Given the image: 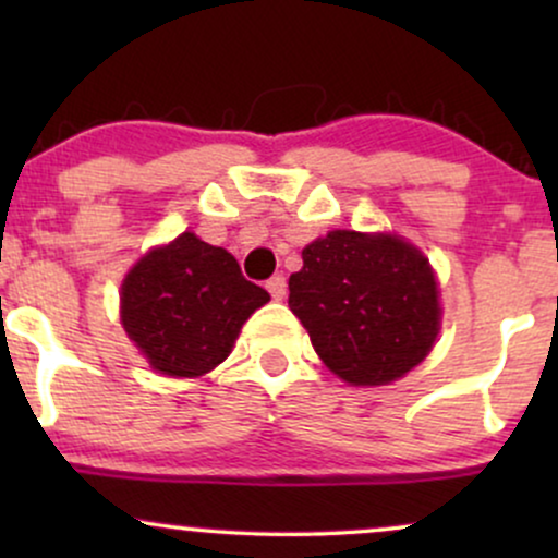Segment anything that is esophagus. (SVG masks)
Here are the masks:
<instances>
[{"instance_id":"esophagus-1","label":"esophagus","mask_w":558,"mask_h":558,"mask_svg":"<svg viewBox=\"0 0 558 558\" xmlns=\"http://www.w3.org/2000/svg\"><path fill=\"white\" fill-rule=\"evenodd\" d=\"M267 291H270V296L275 299V301H280L286 296V291H288V286H286V278L283 275H272L270 280H267Z\"/></svg>"}]
</instances>
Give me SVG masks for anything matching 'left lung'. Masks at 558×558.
<instances>
[{
    "label": "left lung",
    "mask_w": 558,
    "mask_h": 558,
    "mask_svg": "<svg viewBox=\"0 0 558 558\" xmlns=\"http://www.w3.org/2000/svg\"><path fill=\"white\" fill-rule=\"evenodd\" d=\"M288 306L312 345L351 386H386L430 354L440 325L438 283L399 235L332 230L301 252Z\"/></svg>",
    "instance_id": "8db88e82"
}]
</instances>
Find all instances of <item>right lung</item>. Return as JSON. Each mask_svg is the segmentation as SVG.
<instances>
[{"instance_id":"1","label":"right lung","mask_w":558,"mask_h":558,"mask_svg":"<svg viewBox=\"0 0 558 558\" xmlns=\"http://www.w3.org/2000/svg\"><path fill=\"white\" fill-rule=\"evenodd\" d=\"M267 301L270 293L243 278L233 254L194 233L146 254L120 293L128 338L157 373L172 377L215 369Z\"/></svg>"}]
</instances>
